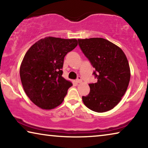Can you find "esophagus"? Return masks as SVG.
I'll use <instances>...</instances> for the list:
<instances>
[{
    "label": "esophagus",
    "mask_w": 148,
    "mask_h": 148,
    "mask_svg": "<svg viewBox=\"0 0 148 148\" xmlns=\"http://www.w3.org/2000/svg\"><path fill=\"white\" fill-rule=\"evenodd\" d=\"M82 82V77H80V76H78V77H77V79H76V82H77V83L80 84V83H81Z\"/></svg>",
    "instance_id": "esophagus-1"
}]
</instances>
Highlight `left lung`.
<instances>
[{"label": "left lung", "mask_w": 148, "mask_h": 148, "mask_svg": "<svg viewBox=\"0 0 148 148\" xmlns=\"http://www.w3.org/2000/svg\"><path fill=\"white\" fill-rule=\"evenodd\" d=\"M78 45L95 71L97 83L89 84L90 92L82 97L84 104L96 112L112 110L121 100L131 77L129 62L122 49L102 38L78 39Z\"/></svg>", "instance_id": "1"}]
</instances>
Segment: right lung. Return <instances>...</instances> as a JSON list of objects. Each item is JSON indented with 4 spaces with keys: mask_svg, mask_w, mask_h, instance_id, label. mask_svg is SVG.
Listing matches in <instances>:
<instances>
[{
    "mask_svg": "<svg viewBox=\"0 0 148 148\" xmlns=\"http://www.w3.org/2000/svg\"><path fill=\"white\" fill-rule=\"evenodd\" d=\"M76 39L46 37L30 47L20 66L22 86L30 100L44 110L61 104L72 86L62 75L64 58L77 46Z\"/></svg>",
    "mask_w": 148,
    "mask_h": 148,
    "instance_id": "add662e5",
    "label": "right lung"
}]
</instances>
